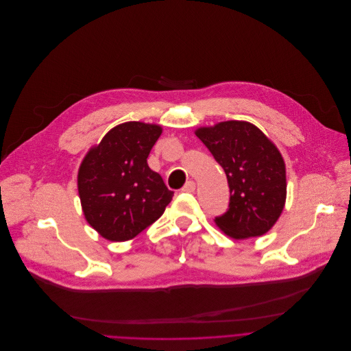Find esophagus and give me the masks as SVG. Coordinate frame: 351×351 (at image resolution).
<instances>
[{
  "label": "esophagus",
  "mask_w": 351,
  "mask_h": 351,
  "mask_svg": "<svg viewBox=\"0 0 351 351\" xmlns=\"http://www.w3.org/2000/svg\"><path fill=\"white\" fill-rule=\"evenodd\" d=\"M195 188H196V184H195V181H192V180H189V181H186L185 182V185L182 186V192H193L195 191Z\"/></svg>",
  "instance_id": "34e87169"
}]
</instances>
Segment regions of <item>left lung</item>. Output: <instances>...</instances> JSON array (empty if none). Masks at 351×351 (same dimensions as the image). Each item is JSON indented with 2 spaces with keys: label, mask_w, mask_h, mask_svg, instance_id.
I'll return each instance as SVG.
<instances>
[{
  "label": "left lung",
  "mask_w": 351,
  "mask_h": 351,
  "mask_svg": "<svg viewBox=\"0 0 351 351\" xmlns=\"http://www.w3.org/2000/svg\"><path fill=\"white\" fill-rule=\"evenodd\" d=\"M195 134L224 169L230 185V208L216 217V226L234 239L268 232L287 202L281 152L258 127L243 120L199 127Z\"/></svg>",
  "instance_id": "1"
}]
</instances>
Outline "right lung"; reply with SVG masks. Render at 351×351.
Here are the masks:
<instances>
[{
	"label": "right lung",
	"mask_w": 351,
	"mask_h": 351,
	"mask_svg": "<svg viewBox=\"0 0 351 351\" xmlns=\"http://www.w3.org/2000/svg\"><path fill=\"white\" fill-rule=\"evenodd\" d=\"M159 124L125 121L109 130L84 156L77 189L87 223L105 239L124 242L155 223L173 199L148 156Z\"/></svg>",
	"instance_id": "add662e5"
}]
</instances>
